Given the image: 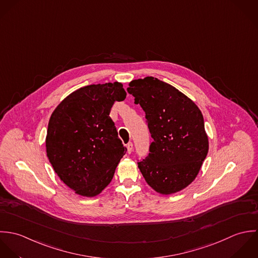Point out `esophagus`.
I'll return each mask as SVG.
<instances>
[{
	"mask_svg": "<svg viewBox=\"0 0 258 258\" xmlns=\"http://www.w3.org/2000/svg\"><path fill=\"white\" fill-rule=\"evenodd\" d=\"M133 144L132 143H128L127 145H126V149H127V154H132V152H133Z\"/></svg>",
	"mask_w": 258,
	"mask_h": 258,
	"instance_id": "obj_1",
	"label": "esophagus"
}]
</instances>
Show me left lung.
Returning a JSON list of instances; mask_svg holds the SVG:
<instances>
[{"label":"left lung","instance_id":"obj_1","mask_svg":"<svg viewBox=\"0 0 258 258\" xmlns=\"http://www.w3.org/2000/svg\"><path fill=\"white\" fill-rule=\"evenodd\" d=\"M127 92L146 112L154 142L139 168L148 184L164 196L178 192L198 176L208 153V137L199 106L154 77L134 80Z\"/></svg>","mask_w":258,"mask_h":258}]
</instances>
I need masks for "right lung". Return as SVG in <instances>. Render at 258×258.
<instances>
[{
	"label": "right lung",
	"mask_w": 258,
	"mask_h": 258,
	"mask_svg": "<svg viewBox=\"0 0 258 258\" xmlns=\"http://www.w3.org/2000/svg\"><path fill=\"white\" fill-rule=\"evenodd\" d=\"M125 97L121 83L90 85L70 94L52 111L47 156L60 180L75 194L99 196L125 155L109 117L112 104Z\"/></svg>",
	"instance_id": "obj_1"
}]
</instances>
